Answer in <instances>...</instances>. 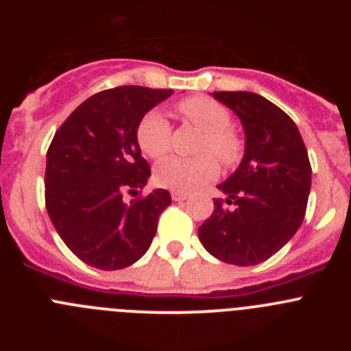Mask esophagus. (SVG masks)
Here are the masks:
<instances>
[{"mask_svg": "<svg viewBox=\"0 0 351 351\" xmlns=\"http://www.w3.org/2000/svg\"><path fill=\"white\" fill-rule=\"evenodd\" d=\"M186 198H188V193H182V191H172V200L181 202V200H186Z\"/></svg>", "mask_w": 351, "mask_h": 351, "instance_id": "34e87169", "label": "esophagus"}]
</instances>
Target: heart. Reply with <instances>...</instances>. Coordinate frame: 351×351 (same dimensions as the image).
I'll list each match as a JSON object with an SVG mask.
<instances>
[{
	"mask_svg": "<svg viewBox=\"0 0 351 351\" xmlns=\"http://www.w3.org/2000/svg\"><path fill=\"white\" fill-rule=\"evenodd\" d=\"M178 108L190 125L204 133L198 145L200 153L214 154L225 167L235 165L241 160L243 141L228 126L230 114L226 107L207 96H191L182 100ZM170 123L163 112L151 110L138 125V145L149 158L161 160L170 151ZM213 157L202 154L195 160L170 158L158 165L154 179L169 190L195 191L218 176L219 165Z\"/></svg>",
	"mask_w": 351,
	"mask_h": 351,
	"instance_id": "obj_1",
	"label": "heart"
}]
</instances>
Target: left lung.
<instances>
[{"label":"left lung","mask_w":351,"mask_h":351,"mask_svg":"<svg viewBox=\"0 0 351 351\" xmlns=\"http://www.w3.org/2000/svg\"><path fill=\"white\" fill-rule=\"evenodd\" d=\"M213 96L241 119L244 156L218 190L225 204L198 228L210 255L234 265L265 262L302 225L311 165L299 128L267 98L250 91H214Z\"/></svg>","instance_id":"1"}]
</instances>
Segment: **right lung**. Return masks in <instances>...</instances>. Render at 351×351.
I'll return each mask as SVG.
<instances>
[{"label":"right lung","instance_id":"add662e5","mask_svg":"<svg viewBox=\"0 0 351 351\" xmlns=\"http://www.w3.org/2000/svg\"><path fill=\"white\" fill-rule=\"evenodd\" d=\"M172 89L123 86L93 95L68 116L47 151L45 206L63 243L101 271L125 269L145 255L167 190L126 204L151 178L137 130L142 117Z\"/></svg>","mask_w":351,"mask_h":351}]
</instances>
